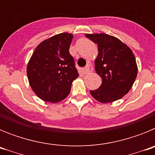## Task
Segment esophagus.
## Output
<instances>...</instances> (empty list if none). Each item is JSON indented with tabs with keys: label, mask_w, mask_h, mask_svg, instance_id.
<instances>
[{
	"label": "esophagus",
	"mask_w": 155,
	"mask_h": 155,
	"mask_svg": "<svg viewBox=\"0 0 155 155\" xmlns=\"http://www.w3.org/2000/svg\"><path fill=\"white\" fill-rule=\"evenodd\" d=\"M91 71V68H90V66H87V67H85L84 68H83V72H84V74H89L90 72Z\"/></svg>",
	"instance_id": "esophagus-1"
}]
</instances>
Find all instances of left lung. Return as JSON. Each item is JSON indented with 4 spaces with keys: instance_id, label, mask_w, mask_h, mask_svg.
<instances>
[{
    "instance_id": "8db88e82",
    "label": "left lung",
    "mask_w": 155,
    "mask_h": 155,
    "mask_svg": "<svg viewBox=\"0 0 155 155\" xmlns=\"http://www.w3.org/2000/svg\"><path fill=\"white\" fill-rule=\"evenodd\" d=\"M85 35L98 45L94 68L102 80L98 89L91 90L90 93L102 103L120 99L130 90L137 75V65L132 50L113 35L105 33Z\"/></svg>"
}]
</instances>
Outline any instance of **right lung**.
Returning a JSON list of instances; mask_svg holds the SVG:
<instances>
[{"label": "right lung", "mask_w": 155, "mask_h": 155, "mask_svg": "<svg viewBox=\"0 0 155 155\" xmlns=\"http://www.w3.org/2000/svg\"><path fill=\"white\" fill-rule=\"evenodd\" d=\"M73 35L57 34L35 48L27 65L32 91L45 102L57 103L68 97L79 74L69 49Z\"/></svg>", "instance_id": "right-lung-1"}]
</instances>
